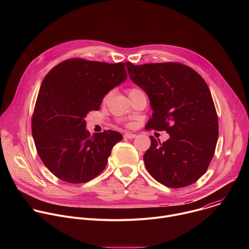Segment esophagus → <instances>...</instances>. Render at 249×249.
<instances>
[{"instance_id": "1", "label": "esophagus", "mask_w": 249, "mask_h": 249, "mask_svg": "<svg viewBox=\"0 0 249 249\" xmlns=\"http://www.w3.org/2000/svg\"><path fill=\"white\" fill-rule=\"evenodd\" d=\"M124 138H126V139H134V138H136V134L125 133V134H124Z\"/></svg>"}]
</instances>
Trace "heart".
I'll use <instances>...</instances> for the list:
<instances>
[{
	"instance_id": "b5f03b06",
	"label": "heart",
	"mask_w": 249,
	"mask_h": 249,
	"mask_svg": "<svg viewBox=\"0 0 249 249\" xmlns=\"http://www.w3.org/2000/svg\"><path fill=\"white\" fill-rule=\"evenodd\" d=\"M134 90H137V89H129V93H130V92H132V91H134ZM109 94H110V93H106V94H105V96L103 97V101H106V100H107V98H108Z\"/></svg>"
}]
</instances>
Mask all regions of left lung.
<instances>
[{"mask_svg": "<svg viewBox=\"0 0 249 249\" xmlns=\"http://www.w3.org/2000/svg\"><path fill=\"white\" fill-rule=\"evenodd\" d=\"M131 80L148 94L154 110L146 127L166 131L163 143L151 138L145 165L160 183L181 188L196 182L214 157L218 115L210 89L192 68L175 62L126 63Z\"/></svg>", "mask_w": 249, "mask_h": 249, "instance_id": "left-lung-1", "label": "left lung"}]
</instances>
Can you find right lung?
I'll list each match as a JSON object with an SVG mask.
<instances>
[{"label": "right lung", "mask_w": 249, "mask_h": 249, "mask_svg": "<svg viewBox=\"0 0 249 249\" xmlns=\"http://www.w3.org/2000/svg\"><path fill=\"white\" fill-rule=\"evenodd\" d=\"M127 78L124 63L68 59L45 76L35 103L31 130L44 165L59 179L85 183L107 164L119 132L90 135L85 117L98 110L104 95Z\"/></svg>", "instance_id": "1"}]
</instances>
